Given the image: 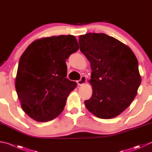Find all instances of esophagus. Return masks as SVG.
<instances>
[{"instance_id": "esophagus-1", "label": "esophagus", "mask_w": 152, "mask_h": 152, "mask_svg": "<svg viewBox=\"0 0 152 152\" xmlns=\"http://www.w3.org/2000/svg\"><path fill=\"white\" fill-rule=\"evenodd\" d=\"M86 82V76H82L81 77L80 80H79L77 81V84H78V86H81L82 84H85Z\"/></svg>"}]
</instances>
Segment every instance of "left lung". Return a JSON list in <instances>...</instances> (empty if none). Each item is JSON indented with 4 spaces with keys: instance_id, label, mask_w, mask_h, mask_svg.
<instances>
[{
    "instance_id": "left-lung-1",
    "label": "left lung",
    "mask_w": 152,
    "mask_h": 152,
    "mask_svg": "<svg viewBox=\"0 0 152 152\" xmlns=\"http://www.w3.org/2000/svg\"><path fill=\"white\" fill-rule=\"evenodd\" d=\"M78 41L92 69L93 93L85 106L100 118L116 117L131 104L141 84L136 57L128 46L104 33H88Z\"/></svg>"
}]
</instances>
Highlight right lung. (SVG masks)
I'll list each match as a JSON object with an SVG mask.
<instances>
[{
  "instance_id": "right-lung-1",
  "label": "right lung",
  "mask_w": 152,
  "mask_h": 152,
  "mask_svg": "<svg viewBox=\"0 0 152 152\" xmlns=\"http://www.w3.org/2000/svg\"><path fill=\"white\" fill-rule=\"evenodd\" d=\"M79 49L72 35H60L34 41L19 60L15 88L24 112L37 122L56 118L76 86L66 78V60Z\"/></svg>"
}]
</instances>
